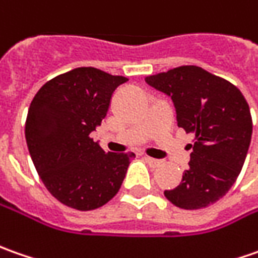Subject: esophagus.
Returning a JSON list of instances; mask_svg holds the SVG:
<instances>
[{
    "label": "esophagus",
    "mask_w": 258,
    "mask_h": 258,
    "mask_svg": "<svg viewBox=\"0 0 258 258\" xmlns=\"http://www.w3.org/2000/svg\"><path fill=\"white\" fill-rule=\"evenodd\" d=\"M144 160H146L147 163L151 165V167H157V165L161 164V161H160V160H156V158H151V157H144Z\"/></svg>",
    "instance_id": "34e87169"
}]
</instances>
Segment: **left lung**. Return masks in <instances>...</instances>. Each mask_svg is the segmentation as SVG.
Wrapping results in <instances>:
<instances>
[{
	"instance_id": "1",
	"label": "left lung",
	"mask_w": 258,
	"mask_h": 258,
	"mask_svg": "<svg viewBox=\"0 0 258 258\" xmlns=\"http://www.w3.org/2000/svg\"><path fill=\"white\" fill-rule=\"evenodd\" d=\"M146 81L171 97L178 127L196 134L188 170L164 196L180 209H204L226 196L243 168L253 133L250 107L234 84L197 66Z\"/></svg>"
}]
</instances>
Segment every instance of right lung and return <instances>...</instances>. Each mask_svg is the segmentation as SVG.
Here are the masks:
<instances>
[{"mask_svg":"<svg viewBox=\"0 0 258 258\" xmlns=\"http://www.w3.org/2000/svg\"><path fill=\"white\" fill-rule=\"evenodd\" d=\"M128 81L80 67L47 81L32 98L25 140L40 178L59 203L95 210L120 190L134 153H105L90 137L107 115L112 93Z\"/></svg>","mask_w":258,"mask_h":258,"instance_id":"add662e5","label":"right lung"}]
</instances>
